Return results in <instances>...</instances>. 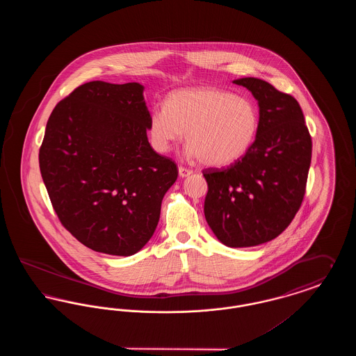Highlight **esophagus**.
Returning a JSON list of instances; mask_svg holds the SVG:
<instances>
[{
  "instance_id": "obj_1",
  "label": "esophagus",
  "mask_w": 356,
  "mask_h": 356,
  "mask_svg": "<svg viewBox=\"0 0 356 356\" xmlns=\"http://www.w3.org/2000/svg\"><path fill=\"white\" fill-rule=\"evenodd\" d=\"M193 173V170H188L186 167H179V175H180V177H186V176H189V175H192Z\"/></svg>"
}]
</instances>
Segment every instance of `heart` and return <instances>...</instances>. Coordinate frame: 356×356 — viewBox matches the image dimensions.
Wrapping results in <instances>:
<instances>
[{"instance_id":"obj_1","label":"heart","mask_w":356,"mask_h":356,"mask_svg":"<svg viewBox=\"0 0 356 356\" xmlns=\"http://www.w3.org/2000/svg\"><path fill=\"white\" fill-rule=\"evenodd\" d=\"M254 102L218 88H189L172 92L165 106L149 115L153 148L170 152L184 138L188 157L205 165L225 167L241 159L259 132Z\"/></svg>"}]
</instances>
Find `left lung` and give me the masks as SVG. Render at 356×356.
Returning <instances> with one entry per match:
<instances>
[{
  "instance_id": "obj_1",
  "label": "left lung",
  "mask_w": 356,
  "mask_h": 356,
  "mask_svg": "<svg viewBox=\"0 0 356 356\" xmlns=\"http://www.w3.org/2000/svg\"><path fill=\"white\" fill-rule=\"evenodd\" d=\"M234 84L257 100L259 132L235 164L203 170L208 184L204 215L224 245L243 248L279 236L295 218L305 197L312 141L292 96L254 77Z\"/></svg>"
}]
</instances>
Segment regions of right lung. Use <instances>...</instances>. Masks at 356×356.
Segmentation results:
<instances>
[{
  "instance_id": "add662e5",
  "label": "right lung",
  "mask_w": 356,
  "mask_h": 356,
  "mask_svg": "<svg viewBox=\"0 0 356 356\" xmlns=\"http://www.w3.org/2000/svg\"><path fill=\"white\" fill-rule=\"evenodd\" d=\"M138 83L90 81L58 102L40 148V170L61 224L85 247L131 256L152 237L179 170L153 151Z\"/></svg>"
}]
</instances>
